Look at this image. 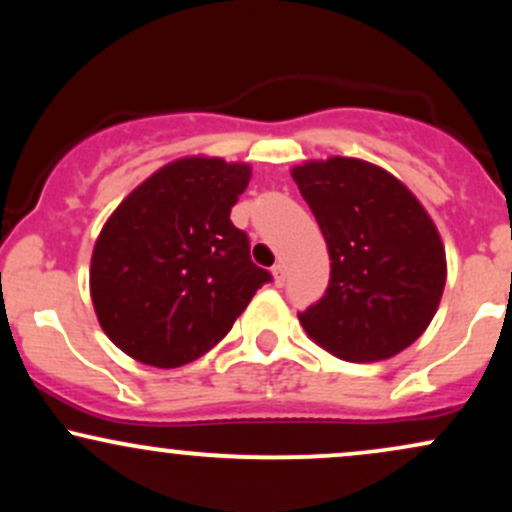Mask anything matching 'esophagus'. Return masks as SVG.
Here are the masks:
<instances>
[{
	"label": "esophagus",
	"mask_w": 512,
	"mask_h": 512,
	"mask_svg": "<svg viewBox=\"0 0 512 512\" xmlns=\"http://www.w3.org/2000/svg\"><path fill=\"white\" fill-rule=\"evenodd\" d=\"M272 276H274L276 286L284 284V279H286V264H284V262H276L274 267H272Z\"/></svg>",
	"instance_id": "esophagus-1"
}]
</instances>
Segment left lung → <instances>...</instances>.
I'll use <instances>...</instances> for the list:
<instances>
[{
  "label": "left lung",
  "instance_id": "1",
  "mask_svg": "<svg viewBox=\"0 0 512 512\" xmlns=\"http://www.w3.org/2000/svg\"><path fill=\"white\" fill-rule=\"evenodd\" d=\"M330 252L325 296L298 315L315 344L344 361H385L436 315L448 262L424 204L402 180L361 158L291 170Z\"/></svg>",
  "mask_w": 512,
  "mask_h": 512
}]
</instances>
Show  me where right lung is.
I'll use <instances>...</instances> for the list:
<instances>
[{"label": "right lung", "mask_w": 512, "mask_h": 512, "mask_svg": "<svg viewBox=\"0 0 512 512\" xmlns=\"http://www.w3.org/2000/svg\"><path fill=\"white\" fill-rule=\"evenodd\" d=\"M248 163L185 156L122 199L93 245L91 301L110 342L134 361L178 368L231 332L272 276L231 223Z\"/></svg>", "instance_id": "1"}]
</instances>
